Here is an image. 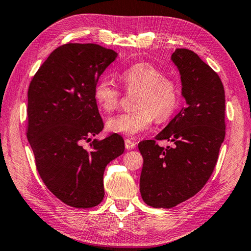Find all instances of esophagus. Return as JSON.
Returning <instances> with one entry per match:
<instances>
[{"label":"esophagus","mask_w":251,"mask_h":251,"mask_svg":"<svg viewBox=\"0 0 251 251\" xmlns=\"http://www.w3.org/2000/svg\"><path fill=\"white\" fill-rule=\"evenodd\" d=\"M125 148L127 150H132L136 148V142H133L130 139H125Z\"/></svg>","instance_id":"1"}]
</instances>
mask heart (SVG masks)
<instances>
[{
    "label": "heart",
    "mask_w": 251,
    "mask_h": 251,
    "mask_svg": "<svg viewBox=\"0 0 251 251\" xmlns=\"http://www.w3.org/2000/svg\"><path fill=\"white\" fill-rule=\"evenodd\" d=\"M120 81L128 93L137 92L135 111L121 113L107 121L108 130L126 136H135L153 123L169 120L176 111L180 89L176 80L153 64L142 62L127 68L120 75ZM94 99L103 112H112L119 107L121 91L111 81L102 78L94 86Z\"/></svg>",
    "instance_id": "obj_1"
}]
</instances>
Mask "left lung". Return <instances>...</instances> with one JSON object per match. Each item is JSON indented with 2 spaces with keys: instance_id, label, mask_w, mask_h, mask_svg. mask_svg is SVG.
Listing matches in <instances>:
<instances>
[{
  "instance_id": "left-lung-1",
  "label": "left lung",
  "mask_w": 251,
  "mask_h": 251,
  "mask_svg": "<svg viewBox=\"0 0 251 251\" xmlns=\"http://www.w3.org/2000/svg\"><path fill=\"white\" fill-rule=\"evenodd\" d=\"M182 80L186 106L154 140L138 144L143 157L140 192L153 207L171 208L186 201L211 177L226 136L225 89L219 75L188 49L171 56ZM159 139L172 142L162 148Z\"/></svg>"
}]
</instances>
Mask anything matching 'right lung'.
<instances>
[{
  "instance_id": "add662e5",
  "label": "right lung",
  "mask_w": 251,
  "mask_h": 251,
  "mask_svg": "<svg viewBox=\"0 0 251 251\" xmlns=\"http://www.w3.org/2000/svg\"><path fill=\"white\" fill-rule=\"evenodd\" d=\"M118 53L95 44H65L51 52L27 91L26 136L43 182L57 199L90 208L103 199V172L124 153L118 133L103 140L94 86Z\"/></svg>"
}]
</instances>
